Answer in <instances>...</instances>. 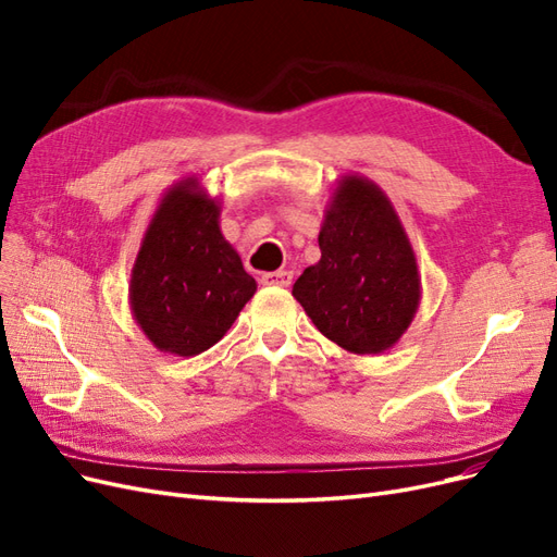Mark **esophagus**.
Listing matches in <instances>:
<instances>
[{"instance_id":"esophagus-1","label":"esophagus","mask_w":557,"mask_h":557,"mask_svg":"<svg viewBox=\"0 0 557 557\" xmlns=\"http://www.w3.org/2000/svg\"><path fill=\"white\" fill-rule=\"evenodd\" d=\"M262 285H276V288H288L293 283V274L290 272H267L260 276Z\"/></svg>"}]
</instances>
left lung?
<instances>
[{
	"label": "left lung",
	"mask_w": 557,
	"mask_h": 557,
	"mask_svg": "<svg viewBox=\"0 0 557 557\" xmlns=\"http://www.w3.org/2000/svg\"><path fill=\"white\" fill-rule=\"evenodd\" d=\"M320 260L293 297L330 342L379 356L409 330L420 305V274L409 234L374 181L344 174L325 205Z\"/></svg>",
	"instance_id": "obj_1"
}]
</instances>
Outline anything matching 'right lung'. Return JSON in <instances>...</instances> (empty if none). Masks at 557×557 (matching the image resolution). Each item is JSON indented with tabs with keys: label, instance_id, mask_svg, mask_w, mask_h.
Segmentation results:
<instances>
[{
	"label": "right lung",
	"instance_id": "add662e5",
	"mask_svg": "<svg viewBox=\"0 0 557 557\" xmlns=\"http://www.w3.org/2000/svg\"><path fill=\"white\" fill-rule=\"evenodd\" d=\"M258 283L221 232V201L190 176L174 183L144 232L129 309L158 350L193 358L218 344Z\"/></svg>",
	"mask_w": 557,
	"mask_h": 557
}]
</instances>
